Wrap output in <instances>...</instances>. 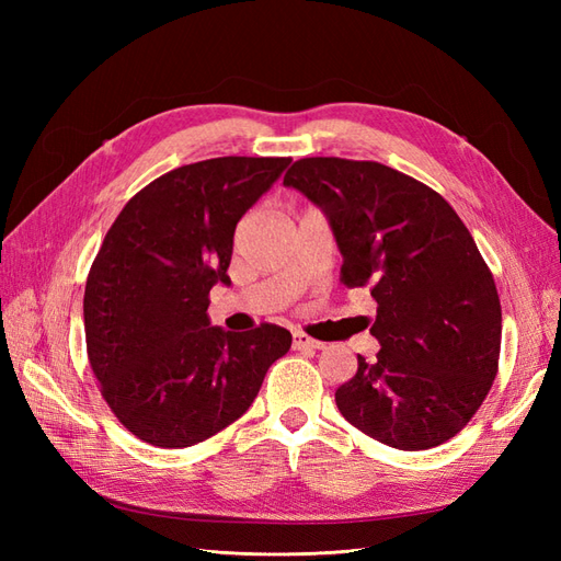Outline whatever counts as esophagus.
<instances>
[{"instance_id":"obj_1","label":"esophagus","mask_w":561,"mask_h":561,"mask_svg":"<svg viewBox=\"0 0 561 561\" xmlns=\"http://www.w3.org/2000/svg\"><path fill=\"white\" fill-rule=\"evenodd\" d=\"M293 348L297 351H307V348H322L320 342H316V339L307 336L304 332H295L293 334Z\"/></svg>"}]
</instances>
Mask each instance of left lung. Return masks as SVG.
Returning a JSON list of instances; mask_svg holds the SVG:
<instances>
[{"label": "left lung", "mask_w": 561, "mask_h": 561, "mask_svg": "<svg viewBox=\"0 0 561 561\" xmlns=\"http://www.w3.org/2000/svg\"><path fill=\"white\" fill-rule=\"evenodd\" d=\"M325 213L342 280L377 301L375 363L336 388L342 416L402 451L447 443L499 371L501 301L470 231L431 186L377 161L299 159L283 178Z\"/></svg>", "instance_id": "8db88e82"}]
</instances>
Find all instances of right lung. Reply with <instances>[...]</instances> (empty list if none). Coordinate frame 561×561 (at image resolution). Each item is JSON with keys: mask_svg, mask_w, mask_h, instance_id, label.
Returning <instances> with one entry per match:
<instances>
[{"mask_svg": "<svg viewBox=\"0 0 561 561\" xmlns=\"http://www.w3.org/2000/svg\"><path fill=\"white\" fill-rule=\"evenodd\" d=\"M290 159L222 157L175 168L118 213L91 266L83 328L93 375L124 426L163 449L192 447L241 419L290 351L278 325H210L208 295L239 219Z\"/></svg>", "mask_w": 561, "mask_h": 561, "instance_id": "right-lung-1", "label": "right lung"}]
</instances>
